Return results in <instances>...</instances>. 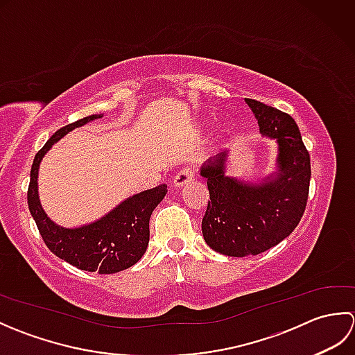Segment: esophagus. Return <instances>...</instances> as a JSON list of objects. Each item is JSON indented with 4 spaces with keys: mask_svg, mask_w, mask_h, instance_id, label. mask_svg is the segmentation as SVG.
I'll list each match as a JSON object with an SVG mask.
<instances>
[{
    "mask_svg": "<svg viewBox=\"0 0 355 355\" xmlns=\"http://www.w3.org/2000/svg\"><path fill=\"white\" fill-rule=\"evenodd\" d=\"M193 180H195V173L191 169H183V171H180L177 173L175 178H173V186L178 187V189H180V187L192 183Z\"/></svg>",
    "mask_w": 355,
    "mask_h": 355,
    "instance_id": "obj_1",
    "label": "esophagus"
}]
</instances>
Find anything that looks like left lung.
Wrapping results in <instances>:
<instances>
[{
  "label": "left lung",
  "instance_id": "8db88e82",
  "mask_svg": "<svg viewBox=\"0 0 355 355\" xmlns=\"http://www.w3.org/2000/svg\"><path fill=\"white\" fill-rule=\"evenodd\" d=\"M245 102L262 137L276 141L275 171L254 182L229 177V153L209 158L200 168L210 195L202 236L212 250L235 258L266 252L296 229L311 178L310 154L294 119L254 99Z\"/></svg>",
  "mask_w": 355,
  "mask_h": 355
}]
</instances>
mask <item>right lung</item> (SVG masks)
Instances as JSON below:
<instances>
[{"label":"right lung","instance_id":"add662e5","mask_svg":"<svg viewBox=\"0 0 355 355\" xmlns=\"http://www.w3.org/2000/svg\"><path fill=\"white\" fill-rule=\"evenodd\" d=\"M101 117L103 116L84 117L51 135V139L35 155L30 171L27 201L37 230L51 253L80 270L111 275L132 267L145 254L149 244V218L168 192L166 184L131 195L99 220L79 227H64L50 220L37 193L40 164L51 146L70 131Z\"/></svg>","mask_w":355,"mask_h":355}]
</instances>
